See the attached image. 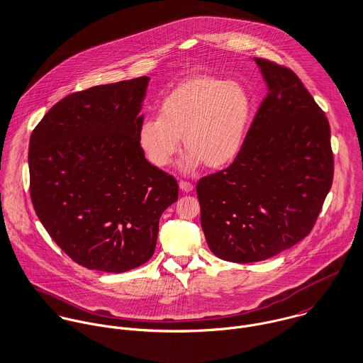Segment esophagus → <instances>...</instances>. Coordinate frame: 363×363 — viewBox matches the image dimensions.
Masks as SVG:
<instances>
[{
    "label": "esophagus",
    "mask_w": 363,
    "mask_h": 363,
    "mask_svg": "<svg viewBox=\"0 0 363 363\" xmlns=\"http://www.w3.org/2000/svg\"><path fill=\"white\" fill-rule=\"evenodd\" d=\"M179 187H180L182 191H184V193H190V191L193 190V184H191L190 182H186V180H182V182L179 183Z\"/></svg>",
    "instance_id": "1"
}]
</instances>
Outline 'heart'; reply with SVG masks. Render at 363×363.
<instances>
[{
	"mask_svg": "<svg viewBox=\"0 0 363 363\" xmlns=\"http://www.w3.org/2000/svg\"><path fill=\"white\" fill-rule=\"evenodd\" d=\"M253 116L247 89L212 75H194L180 82L160 104L159 116L144 120L138 144L148 162L163 169L180 151L182 166L191 172L201 163L220 169L243 150Z\"/></svg>",
	"mask_w": 363,
	"mask_h": 363,
	"instance_id": "b5f03b06",
	"label": "heart"
}]
</instances>
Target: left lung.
Here are the masks:
<instances>
[{"label":"left lung","mask_w":363,"mask_h":363,"mask_svg":"<svg viewBox=\"0 0 363 363\" xmlns=\"http://www.w3.org/2000/svg\"><path fill=\"white\" fill-rule=\"evenodd\" d=\"M267 96L230 166L199 180L201 226L226 261L274 257L313 229L334 177L330 124L298 75L255 58Z\"/></svg>","instance_id":"obj_1"}]
</instances>
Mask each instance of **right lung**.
Here are the masks:
<instances>
[{"instance_id": "obj_1", "label": "right lung", "mask_w": 363, "mask_h": 363, "mask_svg": "<svg viewBox=\"0 0 363 363\" xmlns=\"http://www.w3.org/2000/svg\"><path fill=\"white\" fill-rule=\"evenodd\" d=\"M150 78L74 92L45 114L29 141L32 204L77 264L124 272L152 257L162 212L177 201L176 179L138 144Z\"/></svg>"}]
</instances>
